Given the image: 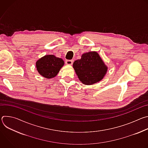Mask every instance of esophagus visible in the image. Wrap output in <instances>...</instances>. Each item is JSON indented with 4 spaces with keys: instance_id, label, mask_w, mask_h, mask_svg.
Listing matches in <instances>:
<instances>
[{
    "instance_id": "esophagus-1",
    "label": "esophagus",
    "mask_w": 148,
    "mask_h": 148,
    "mask_svg": "<svg viewBox=\"0 0 148 148\" xmlns=\"http://www.w3.org/2000/svg\"><path fill=\"white\" fill-rule=\"evenodd\" d=\"M73 62V60H66V64H68V65H72Z\"/></svg>"
}]
</instances>
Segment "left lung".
Listing matches in <instances>:
<instances>
[{
    "mask_svg": "<svg viewBox=\"0 0 148 148\" xmlns=\"http://www.w3.org/2000/svg\"><path fill=\"white\" fill-rule=\"evenodd\" d=\"M73 68L79 79L86 85L101 81L107 71V67L95 51L83 54L81 59L74 62Z\"/></svg>",
    "mask_w": 148,
    "mask_h": 148,
    "instance_id": "obj_1",
    "label": "left lung"
}]
</instances>
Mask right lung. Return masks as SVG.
<instances>
[{
  "label": "right lung",
  "instance_id": "1",
  "mask_svg": "<svg viewBox=\"0 0 148 148\" xmlns=\"http://www.w3.org/2000/svg\"><path fill=\"white\" fill-rule=\"evenodd\" d=\"M64 64L62 59L54 55H47L36 62V67L40 75L47 78H51L57 75Z\"/></svg>",
  "mask_w": 148,
  "mask_h": 148
}]
</instances>
